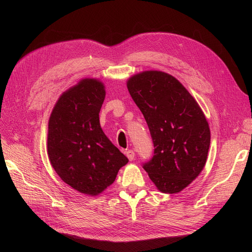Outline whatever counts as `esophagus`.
<instances>
[{"label":"esophagus","instance_id":"1","mask_svg":"<svg viewBox=\"0 0 252 252\" xmlns=\"http://www.w3.org/2000/svg\"><path fill=\"white\" fill-rule=\"evenodd\" d=\"M125 155L126 157L129 158V161H132V159L134 158V152L132 150H127L125 151Z\"/></svg>","mask_w":252,"mask_h":252}]
</instances>
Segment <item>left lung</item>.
Here are the masks:
<instances>
[{
    "label": "left lung",
    "instance_id": "obj_1",
    "mask_svg": "<svg viewBox=\"0 0 252 252\" xmlns=\"http://www.w3.org/2000/svg\"><path fill=\"white\" fill-rule=\"evenodd\" d=\"M127 88L147 122L155 155L144 169L158 190L178 193L191 184L207 161L210 129L200 105L179 80L146 70L127 80Z\"/></svg>",
    "mask_w": 252,
    "mask_h": 252
}]
</instances>
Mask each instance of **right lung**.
Here are the masks:
<instances>
[{"mask_svg":"<svg viewBox=\"0 0 252 252\" xmlns=\"http://www.w3.org/2000/svg\"><path fill=\"white\" fill-rule=\"evenodd\" d=\"M106 91L97 79H82L61 94L48 121L52 168L77 191L95 196L109 187L128 158L106 136L100 113Z\"/></svg>","mask_w":252,"mask_h":252,"instance_id":"obj_1","label":"right lung"}]
</instances>
